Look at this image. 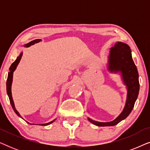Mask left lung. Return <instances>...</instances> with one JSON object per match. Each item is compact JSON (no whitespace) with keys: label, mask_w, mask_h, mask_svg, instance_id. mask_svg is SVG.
I'll use <instances>...</instances> for the list:
<instances>
[{"label":"left lung","mask_w":150,"mask_h":150,"mask_svg":"<svg viewBox=\"0 0 150 150\" xmlns=\"http://www.w3.org/2000/svg\"><path fill=\"white\" fill-rule=\"evenodd\" d=\"M108 69L112 73L120 72L121 74L123 83L127 88L126 101L124 110L112 122H100L88 118L90 122L98 126H115L121 121L126 119L132 111L139 95V73L132 60V53L128 45L119 42L110 49Z\"/></svg>","instance_id":"obj_1"}]
</instances>
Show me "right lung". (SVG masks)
<instances>
[{"mask_svg":"<svg viewBox=\"0 0 150 150\" xmlns=\"http://www.w3.org/2000/svg\"><path fill=\"white\" fill-rule=\"evenodd\" d=\"M41 40H35L33 41H31V42L28 43V44H26L24 45V46L25 47H29L31 46V45H33L35 44H36V43H38L41 42ZM22 52H21L19 56L17 57V59H16V60L14 61V62L12 63L11 66L9 67V71L8 72V76H7V95L9 96V100H10V103H11V105L12 106V108H13V109L14 110V112H16V115L18 117H20L22 118L21 115H20L19 112H18V110L16 109V107H15V105H14V102H13V98H12V95H11V84H12V81H13V71L16 70V67H17L18 63H20V59L22 58ZM54 120L52 122H50L48 123H46V124H41V126H47V125H49L50 124H52V122H54ZM28 124H29V123L27 122Z\"/></svg>","mask_w":150,"mask_h":150,"instance_id":"obj_1","label":"right lung"}]
</instances>
